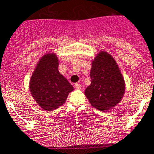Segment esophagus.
Masks as SVG:
<instances>
[{
  "label": "esophagus",
  "mask_w": 154,
  "mask_h": 154,
  "mask_svg": "<svg viewBox=\"0 0 154 154\" xmlns=\"http://www.w3.org/2000/svg\"><path fill=\"white\" fill-rule=\"evenodd\" d=\"M75 88L76 89H81L82 86L81 85L79 84V83H75Z\"/></svg>",
  "instance_id": "esophagus-1"
}]
</instances>
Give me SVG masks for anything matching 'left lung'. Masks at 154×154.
<instances>
[{"label": "left lung", "instance_id": "left-lung-1", "mask_svg": "<svg viewBox=\"0 0 154 154\" xmlns=\"http://www.w3.org/2000/svg\"><path fill=\"white\" fill-rule=\"evenodd\" d=\"M91 85L85 94L92 106L106 111L116 106L123 97L125 80L114 58L106 51H100L91 63Z\"/></svg>", "mask_w": 154, "mask_h": 154}]
</instances>
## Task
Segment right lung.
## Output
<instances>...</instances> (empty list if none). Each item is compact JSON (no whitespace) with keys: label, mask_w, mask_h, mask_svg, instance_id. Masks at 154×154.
I'll list each match as a JSON object with an SVG mask.
<instances>
[{"label":"right lung","mask_w":154,"mask_h":154,"mask_svg":"<svg viewBox=\"0 0 154 154\" xmlns=\"http://www.w3.org/2000/svg\"><path fill=\"white\" fill-rule=\"evenodd\" d=\"M59 60L54 53L42 57L31 76L29 90L36 103L45 110L63 106L68 94L74 90L58 70Z\"/></svg>","instance_id":"right-lung-1"}]
</instances>
